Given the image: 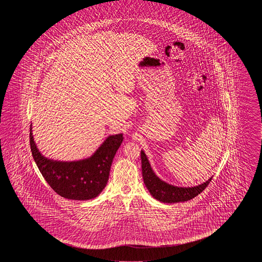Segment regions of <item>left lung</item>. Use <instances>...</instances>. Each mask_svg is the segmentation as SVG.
Returning a JSON list of instances; mask_svg holds the SVG:
<instances>
[{
	"label": "left lung",
	"mask_w": 262,
	"mask_h": 262,
	"mask_svg": "<svg viewBox=\"0 0 262 262\" xmlns=\"http://www.w3.org/2000/svg\"><path fill=\"white\" fill-rule=\"evenodd\" d=\"M141 167L143 181L147 189L156 200L164 203H177L190 201L201 194L212 181L211 177L203 184L192 187H180L167 184L162 181L152 170L150 162L143 150H141Z\"/></svg>",
	"instance_id": "8db88e82"
}]
</instances>
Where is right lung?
I'll use <instances>...</instances> for the list:
<instances>
[{
  "label": "right lung",
  "mask_w": 262,
  "mask_h": 262,
  "mask_svg": "<svg viewBox=\"0 0 262 262\" xmlns=\"http://www.w3.org/2000/svg\"><path fill=\"white\" fill-rule=\"evenodd\" d=\"M30 128L31 150L47 183L58 195L73 201L95 199L106 187L112 160L123 142V134L112 135L88 158L78 161H57L45 157L34 142Z\"/></svg>",
  "instance_id": "obj_1"
}]
</instances>
